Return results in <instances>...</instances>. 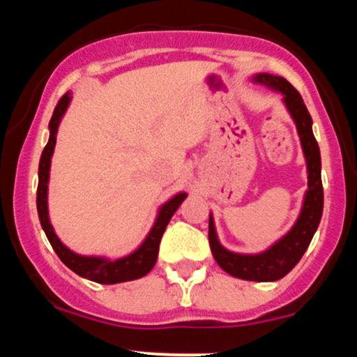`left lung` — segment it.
Wrapping results in <instances>:
<instances>
[{"label": "left lung", "mask_w": 357, "mask_h": 357, "mask_svg": "<svg viewBox=\"0 0 357 357\" xmlns=\"http://www.w3.org/2000/svg\"><path fill=\"white\" fill-rule=\"evenodd\" d=\"M252 82L280 92L284 97L282 102L296 122L307 165V191L304 203H302L301 215L294 227L265 252L252 255V253H236L225 248L216 235L215 220H213L211 213L208 238H210V248L216 264L227 273L236 278H243V280L275 282L278 278L285 277L298 264L305 250L309 248L319 223H321L324 208L321 151H319V144L312 132V117H310L301 93L290 85V82H287L284 77L272 75V73H257L252 77Z\"/></svg>", "instance_id": "obj_1"}]
</instances>
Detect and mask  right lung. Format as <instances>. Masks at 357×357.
Returning <instances> with one entry per match:
<instances>
[{
    "label": "right lung",
    "mask_w": 357,
    "mask_h": 357,
    "mask_svg": "<svg viewBox=\"0 0 357 357\" xmlns=\"http://www.w3.org/2000/svg\"><path fill=\"white\" fill-rule=\"evenodd\" d=\"M72 93L67 92L59 100L53 116L50 119V137H48L47 146H45L42 158H40L38 166V190H36V210H38V218L42 223V228L47 235L48 241L55 250L59 258L67 265L72 272L77 275L89 278L92 282H99V284H121V282L136 280L147 275L153 270L158 260L159 243H161L162 233H165L167 223H169L171 216L174 215L179 204L186 198V192H178L173 198L167 199L165 204H161L158 210V216L151 228L147 236L139 247L130 252L129 255L121 258H105L96 255H79V253L72 252L70 248L65 247L61 243L55 230H53L50 223V216H48V179H50V165L53 149L56 144V132H59V126L63 114L67 112L68 105H70Z\"/></svg>",
    "instance_id": "right-lung-1"
}]
</instances>
